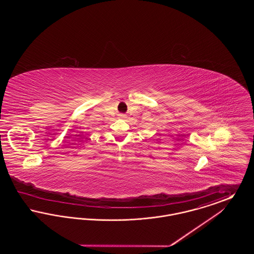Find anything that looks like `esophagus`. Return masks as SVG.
I'll list each match as a JSON object with an SVG mask.
<instances>
[{"label": "esophagus", "mask_w": 254, "mask_h": 254, "mask_svg": "<svg viewBox=\"0 0 254 254\" xmlns=\"http://www.w3.org/2000/svg\"><path fill=\"white\" fill-rule=\"evenodd\" d=\"M119 118H120V119H126V118H127V115H125V114H119Z\"/></svg>", "instance_id": "34e87169"}]
</instances>
